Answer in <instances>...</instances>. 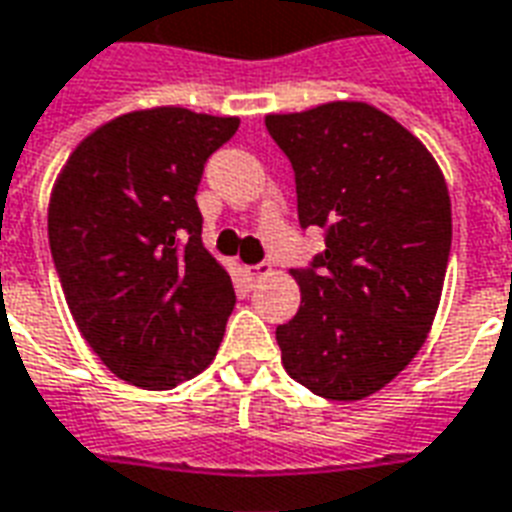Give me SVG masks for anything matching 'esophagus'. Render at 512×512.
Returning a JSON list of instances; mask_svg holds the SVG:
<instances>
[{"label":"esophagus","instance_id":"esophagus-1","mask_svg":"<svg viewBox=\"0 0 512 512\" xmlns=\"http://www.w3.org/2000/svg\"><path fill=\"white\" fill-rule=\"evenodd\" d=\"M246 274L252 276V279H260V276L271 274V268H268L266 263H257V266H249V268H246Z\"/></svg>","mask_w":512,"mask_h":512}]
</instances>
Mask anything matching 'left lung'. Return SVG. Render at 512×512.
I'll return each mask as SVG.
<instances>
[{
  "label": "left lung",
  "mask_w": 512,
  "mask_h": 512,
  "mask_svg": "<svg viewBox=\"0 0 512 512\" xmlns=\"http://www.w3.org/2000/svg\"><path fill=\"white\" fill-rule=\"evenodd\" d=\"M295 173L298 222L325 249L293 268L301 309L276 328L295 382L331 401L385 388L429 336L450 257V198L426 146L366 102L266 116Z\"/></svg>",
  "instance_id": "left-lung-1"
}]
</instances>
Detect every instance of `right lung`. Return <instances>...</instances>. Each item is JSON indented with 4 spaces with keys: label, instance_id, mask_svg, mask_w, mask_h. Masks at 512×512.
Listing matches in <instances>:
<instances>
[{
    "label": "right lung",
    "instance_id": "right-lung-1",
    "mask_svg": "<svg viewBox=\"0 0 512 512\" xmlns=\"http://www.w3.org/2000/svg\"><path fill=\"white\" fill-rule=\"evenodd\" d=\"M238 119L187 108L102 124L59 173L48 241L83 339L116 377L170 391L214 361L236 306L203 246V165Z\"/></svg>",
    "mask_w": 512,
    "mask_h": 512
}]
</instances>
